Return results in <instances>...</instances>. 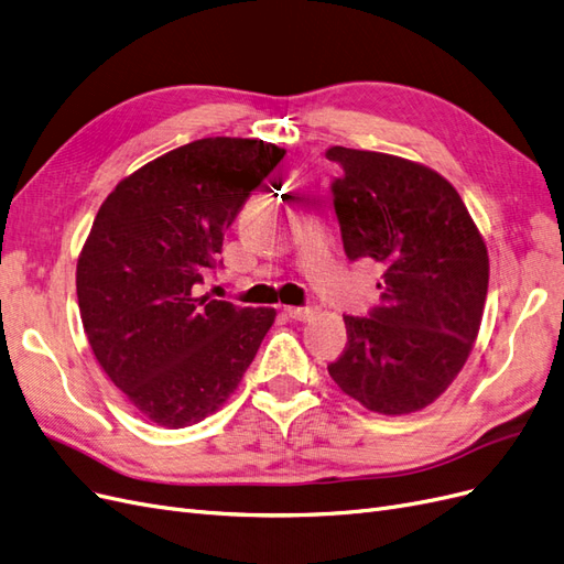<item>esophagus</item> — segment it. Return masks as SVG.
<instances>
[{
	"mask_svg": "<svg viewBox=\"0 0 564 564\" xmlns=\"http://www.w3.org/2000/svg\"><path fill=\"white\" fill-rule=\"evenodd\" d=\"M285 314L295 321H312L318 312L316 306H285Z\"/></svg>",
	"mask_w": 564,
	"mask_h": 564,
	"instance_id": "esophagus-1",
	"label": "esophagus"
}]
</instances>
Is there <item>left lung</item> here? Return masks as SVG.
Instances as JSON below:
<instances>
[{
    "label": "left lung",
    "mask_w": 564,
    "mask_h": 564,
    "mask_svg": "<svg viewBox=\"0 0 564 564\" xmlns=\"http://www.w3.org/2000/svg\"><path fill=\"white\" fill-rule=\"evenodd\" d=\"M339 163L333 204L349 260L381 271V304L344 316L347 347L335 384L379 414L424 410L445 393L474 349L489 281L482 236L462 196L422 163L330 148Z\"/></svg>",
    "instance_id": "1"
}]
</instances>
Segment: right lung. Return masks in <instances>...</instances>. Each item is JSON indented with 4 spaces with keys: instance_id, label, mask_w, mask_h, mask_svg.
<instances>
[{
    "instance_id": "1",
    "label": "right lung",
    "mask_w": 564,
    "mask_h": 564,
    "mask_svg": "<svg viewBox=\"0 0 564 564\" xmlns=\"http://www.w3.org/2000/svg\"><path fill=\"white\" fill-rule=\"evenodd\" d=\"M285 150L204 138L123 177L77 260L84 330L100 368L163 429L206 420L239 387L276 308L196 295L225 231Z\"/></svg>"
}]
</instances>
